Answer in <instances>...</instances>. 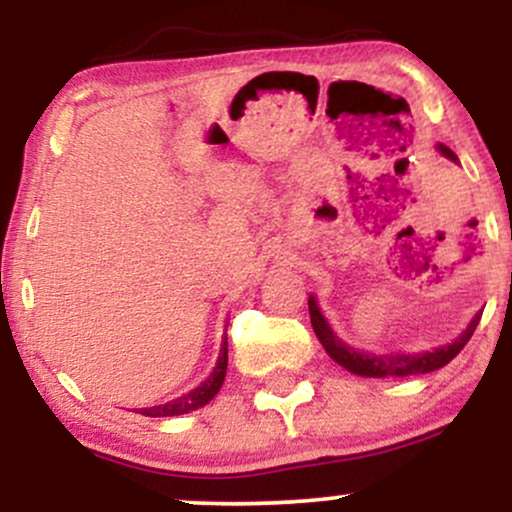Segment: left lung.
<instances>
[{"instance_id":"obj_1","label":"left lung","mask_w":512,"mask_h":512,"mask_svg":"<svg viewBox=\"0 0 512 512\" xmlns=\"http://www.w3.org/2000/svg\"><path fill=\"white\" fill-rule=\"evenodd\" d=\"M438 149L443 156L457 161V156L452 154L448 146L440 144ZM308 310H310V322H313V330L317 334V339H320V344L325 346V351L330 354V358H334V361H337L342 368L349 370V373L363 375V378H387V375L404 378V375L431 373V370L448 366L452 358H455L464 349V344L472 339V334H474V330H477V325L481 320V313H477L472 317V322L467 325V330H464L460 337L455 339V342L438 346V349H433V351H424V354H414V356H407V354L375 356V354H366V351H356L354 346L344 344L342 339L332 332L330 322L322 317L320 308H317L315 296L308 298Z\"/></svg>"}]
</instances>
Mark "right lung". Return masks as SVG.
Instances as JSON below:
<instances>
[{"label": "right lung", "mask_w": 512, "mask_h": 512, "mask_svg": "<svg viewBox=\"0 0 512 512\" xmlns=\"http://www.w3.org/2000/svg\"><path fill=\"white\" fill-rule=\"evenodd\" d=\"M226 368H228V337H223L219 361H216L214 370H211V375H209L207 380H204L202 385L195 387V390H190V392H187V395L173 399V402L156 404V407L137 409V414L154 416V419H156V416H180V414H190V411L204 407V404H209L211 399L216 397V392L221 390L223 378H226Z\"/></svg>", "instance_id": "obj_1"}]
</instances>
